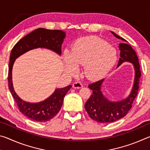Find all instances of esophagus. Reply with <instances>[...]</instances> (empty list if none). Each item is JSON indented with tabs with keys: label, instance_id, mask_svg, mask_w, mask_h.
<instances>
[{
	"label": "esophagus",
	"instance_id": "34e87169",
	"mask_svg": "<svg viewBox=\"0 0 150 150\" xmlns=\"http://www.w3.org/2000/svg\"><path fill=\"white\" fill-rule=\"evenodd\" d=\"M73 87L74 88H80L81 87H83V85L81 82H78L77 81V82H75L73 83Z\"/></svg>",
	"mask_w": 150,
	"mask_h": 150
}]
</instances>
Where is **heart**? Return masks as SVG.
<instances>
[{
    "instance_id": "obj_1",
    "label": "heart",
    "mask_w": 150,
    "mask_h": 150,
    "mask_svg": "<svg viewBox=\"0 0 150 150\" xmlns=\"http://www.w3.org/2000/svg\"><path fill=\"white\" fill-rule=\"evenodd\" d=\"M66 69L69 73L77 71V65H83V73L89 79L102 78L117 61V52L104 40L95 36L82 38L76 41L71 52L63 53Z\"/></svg>"
}]
</instances>
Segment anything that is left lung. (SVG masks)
Segmentation results:
<instances>
[{"label":"left lung","instance_id":"1","mask_svg":"<svg viewBox=\"0 0 150 150\" xmlns=\"http://www.w3.org/2000/svg\"><path fill=\"white\" fill-rule=\"evenodd\" d=\"M115 37L126 42L122 38L111 32ZM120 50V58L119 59L118 67L124 62L133 63L135 69V79L130 95L126 99L118 102H111L103 96L100 91V87L104 79H100L88 85L93 94L85 103V108L90 117L93 120L100 123H110L119 120L126 115L132 108L134 100L138 94L139 89V78L141 77V71L138 56L133 48L128 44L120 43L119 44Z\"/></svg>","mask_w":150,"mask_h":150}]
</instances>
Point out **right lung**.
Listing matches in <instances>:
<instances>
[{"mask_svg": "<svg viewBox=\"0 0 150 150\" xmlns=\"http://www.w3.org/2000/svg\"><path fill=\"white\" fill-rule=\"evenodd\" d=\"M65 33L59 30L38 28L19 40L12 48L8 65V88L16 101L20 111L32 120L46 122L59 112L63 102V98L71 88V85L57 88L47 99L38 103H30L22 100L14 90L12 81V70L15 59L29 50L38 47L47 48L62 54V44Z\"/></svg>", "mask_w": 150, "mask_h": 150, "instance_id": "add662e5", "label": "right lung"}]
</instances>
